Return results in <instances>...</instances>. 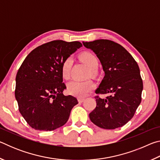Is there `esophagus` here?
Here are the masks:
<instances>
[{
	"label": "esophagus",
	"mask_w": 160,
	"mask_h": 160,
	"mask_svg": "<svg viewBox=\"0 0 160 160\" xmlns=\"http://www.w3.org/2000/svg\"><path fill=\"white\" fill-rule=\"evenodd\" d=\"M78 102H79L80 103H82V102H83L84 101H85V99H84V98H78Z\"/></svg>",
	"instance_id": "esophagus-1"
}]
</instances>
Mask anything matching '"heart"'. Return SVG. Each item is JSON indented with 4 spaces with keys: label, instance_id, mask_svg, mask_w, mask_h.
<instances>
[{
    "label": "heart",
    "instance_id": "obj_1",
    "mask_svg": "<svg viewBox=\"0 0 160 160\" xmlns=\"http://www.w3.org/2000/svg\"><path fill=\"white\" fill-rule=\"evenodd\" d=\"M80 61L85 63L91 70V72H93L97 66L99 62L98 59L95 56L90 52H84L79 56ZM72 64V60L70 57L65 59L61 65V75L64 79L68 80L70 78V69ZM94 89V84L91 80L85 81H76L72 80L68 84L67 91L70 94L78 97H85L90 92Z\"/></svg>",
    "mask_w": 160,
    "mask_h": 160
}]
</instances>
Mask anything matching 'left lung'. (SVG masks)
Instances as JSON below:
<instances>
[{"label": "left lung", "mask_w": 160, "mask_h": 160, "mask_svg": "<svg viewBox=\"0 0 160 160\" xmlns=\"http://www.w3.org/2000/svg\"><path fill=\"white\" fill-rule=\"evenodd\" d=\"M101 62L104 77L95 90L98 94H109L105 99L95 96L97 106L89 116L99 128L115 129L133 117L141 102L142 80L137 62L118 43L108 39L83 42Z\"/></svg>", "instance_id": "1"}]
</instances>
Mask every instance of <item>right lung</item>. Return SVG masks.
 I'll use <instances>...</instances> for the list:
<instances>
[{
    "mask_svg": "<svg viewBox=\"0 0 160 160\" xmlns=\"http://www.w3.org/2000/svg\"><path fill=\"white\" fill-rule=\"evenodd\" d=\"M82 47L80 42L54 40L29 53L16 75L15 90L19 111L32 128L51 131L63 126L78 100L63 94L61 65Z\"/></svg>",
    "mask_w": 160,
    "mask_h": 160,
    "instance_id": "add662e5",
    "label": "right lung"
}]
</instances>
